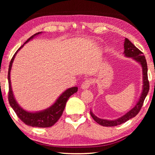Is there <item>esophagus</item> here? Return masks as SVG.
Here are the masks:
<instances>
[{"label": "esophagus", "instance_id": "34e87169", "mask_svg": "<svg viewBox=\"0 0 155 155\" xmlns=\"http://www.w3.org/2000/svg\"><path fill=\"white\" fill-rule=\"evenodd\" d=\"M92 83H93V81L91 79H87L86 81H84L83 83H82L81 88L84 90L88 89V88L91 87Z\"/></svg>", "mask_w": 155, "mask_h": 155}]
</instances>
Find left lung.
<instances>
[{
    "label": "left lung",
    "mask_w": 155,
    "mask_h": 155,
    "mask_svg": "<svg viewBox=\"0 0 155 155\" xmlns=\"http://www.w3.org/2000/svg\"><path fill=\"white\" fill-rule=\"evenodd\" d=\"M124 54L127 57H130L134 61L139 62V63L142 66L143 68V92L141 93L140 97L139 98L138 103L136 104L134 107H133L132 109L128 112L127 113L123 115V117L118 118V119L114 120H105V119H101V118H98L97 117L92 113L91 110L90 113L91 117H93V119L97 122L98 124L102 125L103 127H114L123 124L125 122H127L130 118L134 117L136 115L139 113V111L141 109V107H143L144 101L147 95L149 93V81L148 80V69H147V63L145 57L143 55V53L141 52L139 48H137L132 42H131L128 38H125L124 43Z\"/></svg>",
    "instance_id": "obj_1"
}]
</instances>
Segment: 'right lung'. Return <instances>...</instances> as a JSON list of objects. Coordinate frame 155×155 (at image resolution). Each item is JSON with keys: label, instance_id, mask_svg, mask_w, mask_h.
I'll return each mask as SVG.
<instances>
[{"label": "right lung", "instance_id": "1", "mask_svg": "<svg viewBox=\"0 0 155 155\" xmlns=\"http://www.w3.org/2000/svg\"><path fill=\"white\" fill-rule=\"evenodd\" d=\"M41 32H37V33L32 35V37L29 38L28 40L26 41L25 43H27L32 38H33L36 35L41 34ZM24 45H22L20 47L17 51L15 52V54L13 55V57L10 62L9 68H8V102L11 107L14 110L15 113L17 115V117L21 119L23 123L31 127H40V128H47L51 127L52 125H54L58 120L62 116V113L65 108L66 103L71 95L74 93H77L78 91V88L77 87L69 88L67 90H66L63 93H62L60 97L58 98V99L56 101L55 103L52 105L51 107L48 108L47 109L44 110L40 112H37V113H31L24 109L19 106L17 102L16 101L15 98L13 95L12 88H11V78H10V74H11V70L12 68V64L13 61H14L15 56L17 53L18 51L21 49Z\"/></svg>", "mask_w": 155, "mask_h": 155}]
</instances>
